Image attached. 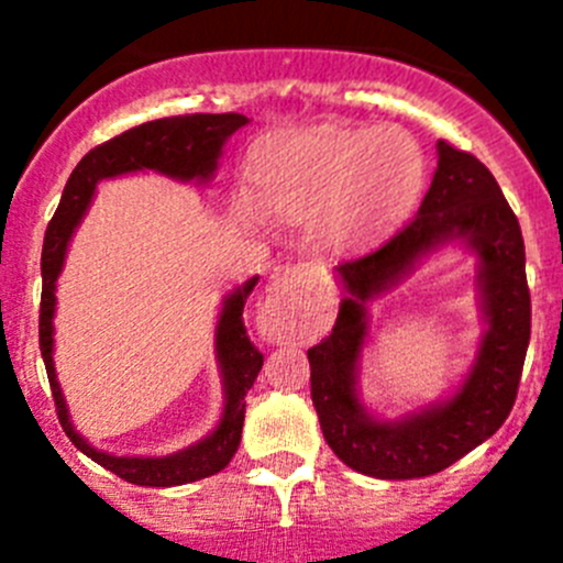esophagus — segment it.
I'll use <instances>...</instances> for the list:
<instances>
[{
  "label": "esophagus",
  "mask_w": 563,
  "mask_h": 563,
  "mask_svg": "<svg viewBox=\"0 0 563 563\" xmlns=\"http://www.w3.org/2000/svg\"><path fill=\"white\" fill-rule=\"evenodd\" d=\"M310 327H313V310L305 291V272L299 266L277 272L261 305V329L272 343H294L302 340Z\"/></svg>",
  "instance_id": "34e87169"
}]
</instances>
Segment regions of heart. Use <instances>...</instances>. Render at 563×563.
Returning <instances> with one entry per match:
<instances>
[{
  "instance_id": "1",
  "label": "heart",
  "mask_w": 563,
  "mask_h": 563,
  "mask_svg": "<svg viewBox=\"0 0 563 563\" xmlns=\"http://www.w3.org/2000/svg\"><path fill=\"white\" fill-rule=\"evenodd\" d=\"M422 176V152L402 130L310 128L255 157L250 201L277 223H313L323 247L349 250L400 223Z\"/></svg>"
}]
</instances>
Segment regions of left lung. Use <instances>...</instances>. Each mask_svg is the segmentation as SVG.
<instances>
[{"mask_svg": "<svg viewBox=\"0 0 563 563\" xmlns=\"http://www.w3.org/2000/svg\"><path fill=\"white\" fill-rule=\"evenodd\" d=\"M439 168L417 218L384 245L334 266L343 288L329 338L308 351L310 395L323 439L349 468L376 479H419L450 468L490 439L518 397L531 297L520 223L496 176L474 155L446 141L435 144ZM460 244L477 255V290L486 332L459 389L395 420L366 411L358 391L361 351L369 339V311L430 252Z\"/></svg>", "mask_w": 563, "mask_h": 563, "instance_id": "left-lung-1", "label": "left lung"}]
</instances>
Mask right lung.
Instances as JSON below:
<instances>
[{
    "label": "right lung",
    "instance_id": "add662e5",
    "mask_svg": "<svg viewBox=\"0 0 563 563\" xmlns=\"http://www.w3.org/2000/svg\"><path fill=\"white\" fill-rule=\"evenodd\" d=\"M250 122L242 113H190V117H168L144 122L106 144L95 146L89 155L81 157L67 179L62 201L51 218L43 242V299H40V354H43L45 373H48L51 391H54L56 413L65 428L67 439L103 465L111 474L122 476L141 487H174L198 482L223 471L236 455L242 441V424H245V395L258 376L264 356L250 343L242 310L250 291L258 277L236 286L223 297L218 327H214V356H218L220 378H223V413L218 428L203 435L196 444L172 455H111V452L95 450L70 422L65 395H62L59 378L54 367V313H56V280L65 266L67 247L78 223L92 203L95 190L103 179H117L124 174L157 172L176 181H196L207 185L218 172V161L231 135Z\"/></svg>",
    "mask_w": 563,
    "mask_h": 563
}]
</instances>
